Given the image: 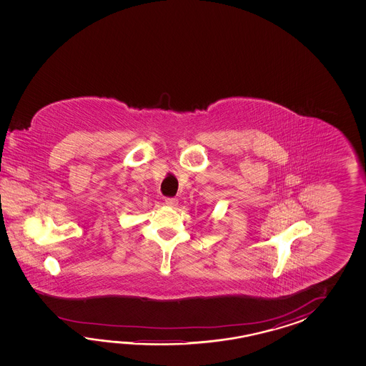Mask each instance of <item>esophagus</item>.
<instances>
[{
  "label": "esophagus",
  "instance_id": "esophagus-1",
  "mask_svg": "<svg viewBox=\"0 0 366 366\" xmlns=\"http://www.w3.org/2000/svg\"><path fill=\"white\" fill-rule=\"evenodd\" d=\"M164 202H166V205H169V207H177V205H178V199H177V197H166Z\"/></svg>",
  "mask_w": 366,
  "mask_h": 366
}]
</instances>
